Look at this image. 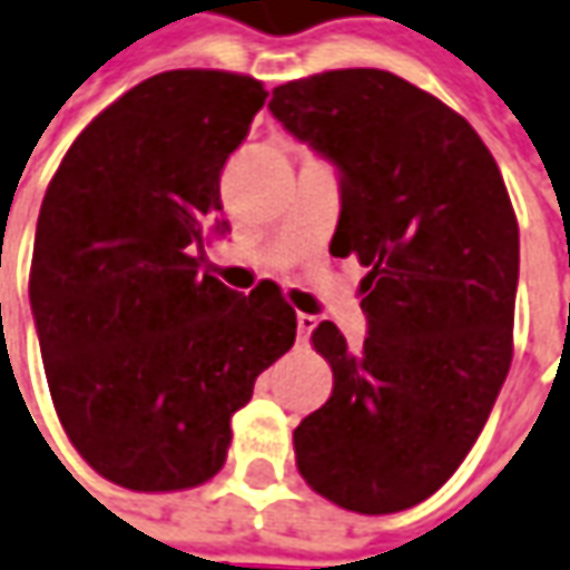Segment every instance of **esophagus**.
Segmentation results:
<instances>
[{
	"label": "esophagus",
	"mask_w": 570,
	"mask_h": 570,
	"mask_svg": "<svg viewBox=\"0 0 570 570\" xmlns=\"http://www.w3.org/2000/svg\"><path fill=\"white\" fill-rule=\"evenodd\" d=\"M296 327H299V340H308V334L317 327V317L299 312V315H296Z\"/></svg>",
	"instance_id": "esophagus-1"
}]
</instances>
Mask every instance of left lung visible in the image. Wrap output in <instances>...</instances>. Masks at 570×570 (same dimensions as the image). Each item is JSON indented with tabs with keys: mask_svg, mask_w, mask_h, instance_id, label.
<instances>
[{
	"mask_svg": "<svg viewBox=\"0 0 570 570\" xmlns=\"http://www.w3.org/2000/svg\"><path fill=\"white\" fill-rule=\"evenodd\" d=\"M268 108L340 168L331 255L367 271L362 350L331 321L312 334L334 393L293 431L296 468L340 509H412L464 462L512 365L509 189L478 130L396 73H312Z\"/></svg>",
	"mask_w": 570,
	"mask_h": 570,
	"instance_id": "1",
	"label": "left lung"
}]
</instances>
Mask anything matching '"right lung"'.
<instances>
[{
  "instance_id": "obj_1",
  "label": "right lung",
  "mask_w": 570,
  "mask_h": 570,
  "mask_svg": "<svg viewBox=\"0 0 570 570\" xmlns=\"http://www.w3.org/2000/svg\"><path fill=\"white\" fill-rule=\"evenodd\" d=\"M268 92L246 73H155L99 111L42 196L30 308L58 421L137 493L212 480L230 417L296 340L281 286L203 274L227 234L220 171Z\"/></svg>"
}]
</instances>
